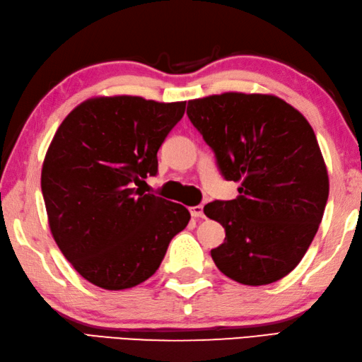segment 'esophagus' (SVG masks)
I'll return each instance as SVG.
<instances>
[{"label":"esophagus","instance_id":"obj_1","mask_svg":"<svg viewBox=\"0 0 362 362\" xmlns=\"http://www.w3.org/2000/svg\"><path fill=\"white\" fill-rule=\"evenodd\" d=\"M190 214H192V217H204V213H203V206L202 204H197V206H192L189 208Z\"/></svg>","mask_w":362,"mask_h":362}]
</instances>
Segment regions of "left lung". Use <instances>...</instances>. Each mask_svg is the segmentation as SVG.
<instances>
[{"label":"left lung","instance_id":"1","mask_svg":"<svg viewBox=\"0 0 362 362\" xmlns=\"http://www.w3.org/2000/svg\"><path fill=\"white\" fill-rule=\"evenodd\" d=\"M187 117L216 154L235 200L204 214L225 228L211 257L225 276L268 285L296 268L323 219L329 180L309 121L271 94L223 93L189 100Z\"/></svg>","mask_w":362,"mask_h":362}]
</instances>
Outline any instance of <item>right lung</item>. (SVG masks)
<instances>
[{"mask_svg":"<svg viewBox=\"0 0 362 362\" xmlns=\"http://www.w3.org/2000/svg\"><path fill=\"white\" fill-rule=\"evenodd\" d=\"M184 110L186 102L93 98L54 134L40 176L50 231L67 262L96 287L145 282L189 223L182 204L134 187L158 173L159 148Z\"/></svg>","mask_w":362,"mask_h":362,"instance_id":"right-lung-1","label":"right lung"}]
</instances>
